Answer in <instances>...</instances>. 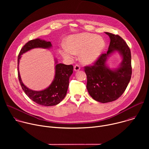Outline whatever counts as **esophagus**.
<instances>
[{"instance_id":"1","label":"esophagus","mask_w":149,"mask_h":149,"mask_svg":"<svg viewBox=\"0 0 149 149\" xmlns=\"http://www.w3.org/2000/svg\"><path fill=\"white\" fill-rule=\"evenodd\" d=\"M74 70L75 71H78L80 70V67L78 65H76L74 66Z\"/></svg>"}]
</instances>
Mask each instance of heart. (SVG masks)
<instances>
[{
	"instance_id": "b5f03b06",
	"label": "heart",
	"mask_w": 149,
	"mask_h": 149,
	"mask_svg": "<svg viewBox=\"0 0 149 149\" xmlns=\"http://www.w3.org/2000/svg\"><path fill=\"white\" fill-rule=\"evenodd\" d=\"M67 45H63L60 50L61 56L65 60L71 61L79 53L81 61L90 65L100 57L105 47V42L100 36L82 32L69 36Z\"/></svg>"
}]
</instances>
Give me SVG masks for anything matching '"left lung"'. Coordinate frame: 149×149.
Listing matches in <instances>:
<instances>
[{
    "instance_id": "left-lung-1",
    "label": "left lung",
    "mask_w": 149,
    "mask_h": 149,
    "mask_svg": "<svg viewBox=\"0 0 149 149\" xmlns=\"http://www.w3.org/2000/svg\"><path fill=\"white\" fill-rule=\"evenodd\" d=\"M105 33L110 39L107 54H102L93 65L85 67L88 93L94 100L102 103L118 99L128 86L132 73L131 52L126 42L119 35ZM116 52L120 54L122 60L118 68L110 69L107 61Z\"/></svg>"
}]
</instances>
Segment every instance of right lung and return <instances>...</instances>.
I'll use <instances>...</instances> for the list:
<instances>
[{
    "mask_svg": "<svg viewBox=\"0 0 149 149\" xmlns=\"http://www.w3.org/2000/svg\"><path fill=\"white\" fill-rule=\"evenodd\" d=\"M52 45L49 41H47L40 38L31 40L21 49L17 58L18 78L22 88L28 97L35 102L44 106H53L59 104L67 95L69 86V79L73 72L72 65H65L58 63L55 58V76L54 78L47 88L41 91H34L29 89L23 83L21 79L19 65L21 55L34 48L50 49Z\"/></svg>",
    "mask_w": 149,
    "mask_h": 149,
    "instance_id": "obj_1",
    "label": "right lung"
}]
</instances>
